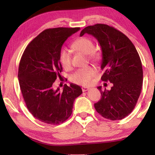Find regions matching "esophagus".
Wrapping results in <instances>:
<instances>
[{
    "label": "esophagus",
    "instance_id": "esophagus-1",
    "mask_svg": "<svg viewBox=\"0 0 155 155\" xmlns=\"http://www.w3.org/2000/svg\"><path fill=\"white\" fill-rule=\"evenodd\" d=\"M81 89H82V91H83V92H85V91H87L88 90H89V88H88V87H82L81 88Z\"/></svg>",
    "mask_w": 155,
    "mask_h": 155
}]
</instances>
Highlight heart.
Instances as JSON below:
<instances>
[{
    "label": "heart",
    "mask_w": 155,
    "mask_h": 155,
    "mask_svg": "<svg viewBox=\"0 0 155 155\" xmlns=\"http://www.w3.org/2000/svg\"><path fill=\"white\" fill-rule=\"evenodd\" d=\"M72 48L75 50L87 54L88 58L92 61H97L100 58V53L94 50V45L93 42L87 37H79L72 45ZM59 61L64 69L71 68V53L67 48L62 49L59 54ZM96 69L92 66H87L79 68L75 72L71 77L72 81L83 86H88L92 83L93 78L96 74Z\"/></svg>",
    "instance_id": "1"
}]
</instances>
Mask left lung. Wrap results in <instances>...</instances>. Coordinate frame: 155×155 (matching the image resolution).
Listing matches in <instances>:
<instances>
[{"label": "left lung", "mask_w": 155, "mask_h": 155, "mask_svg": "<svg viewBox=\"0 0 155 155\" xmlns=\"http://www.w3.org/2000/svg\"><path fill=\"white\" fill-rule=\"evenodd\" d=\"M92 35L102 51L101 79L113 84L110 91L98 87L101 98L94 104L96 111L105 118L119 120L134 109L142 91L143 69L135 46L123 33L114 27L96 24L85 28L80 36Z\"/></svg>", "instance_id": "8db88e82"}]
</instances>
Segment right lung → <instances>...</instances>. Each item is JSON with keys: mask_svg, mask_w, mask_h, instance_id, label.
I'll list each match as a JSON object with an SVG mask.
<instances>
[{"mask_svg": "<svg viewBox=\"0 0 155 155\" xmlns=\"http://www.w3.org/2000/svg\"><path fill=\"white\" fill-rule=\"evenodd\" d=\"M80 28H55L42 31L24 51L18 71V82L26 105L35 118L43 123L59 125L72 114L74 101L81 88L71 83L63 92L53 83L61 78V47L68 37Z\"/></svg>", "mask_w": 155, "mask_h": 155, "instance_id": "add662e5", "label": "right lung"}]
</instances>
